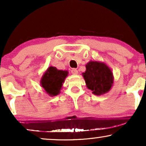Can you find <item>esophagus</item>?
I'll return each mask as SVG.
<instances>
[{"label":"esophagus","instance_id":"esophagus-1","mask_svg":"<svg viewBox=\"0 0 146 146\" xmlns=\"http://www.w3.org/2000/svg\"><path fill=\"white\" fill-rule=\"evenodd\" d=\"M71 73L72 74L76 75V74H78V70H77L76 69L73 68V69L71 70Z\"/></svg>","mask_w":146,"mask_h":146}]
</instances>
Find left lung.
<instances>
[{
    "label": "left lung",
    "instance_id": "obj_1",
    "mask_svg": "<svg viewBox=\"0 0 146 146\" xmlns=\"http://www.w3.org/2000/svg\"><path fill=\"white\" fill-rule=\"evenodd\" d=\"M85 72L82 73L88 88L94 94L100 96L110 90L113 83L112 72L104 63L90 61L86 65Z\"/></svg>",
    "mask_w": 146,
    "mask_h": 146
}]
</instances>
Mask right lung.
<instances>
[{"mask_svg": "<svg viewBox=\"0 0 146 146\" xmlns=\"http://www.w3.org/2000/svg\"><path fill=\"white\" fill-rule=\"evenodd\" d=\"M68 74V71L58 70L53 66L49 67L42 76L41 86L50 96H57L60 94Z\"/></svg>", "mask_w": 146, "mask_h": 146, "instance_id": "right-lung-1", "label": "right lung"}]
</instances>
